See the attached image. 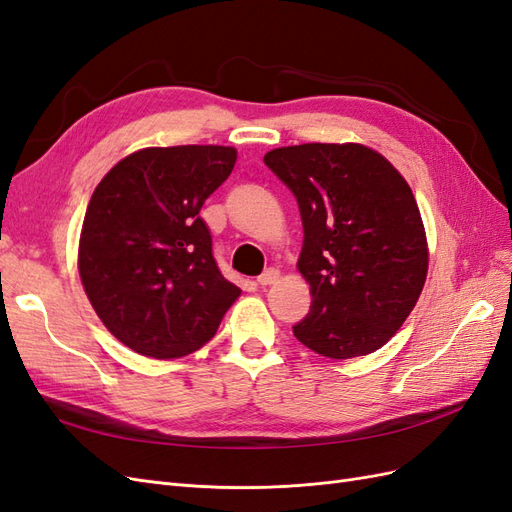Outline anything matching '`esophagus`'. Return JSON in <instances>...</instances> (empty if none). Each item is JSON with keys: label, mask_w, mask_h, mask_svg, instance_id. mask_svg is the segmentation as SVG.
<instances>
[{"label": "esophagus", "mask_w": 512, "mask_h": 512, "mask_svg": "<svg viewBox=\"0 0 512 512\" xmlns=\"http://www.w3.org/2000/svg\"><path fill=\"white\" fill-rule=\"evenodd\" d=\"M277 280H280V269H275V267H269L267 271H262V273L258 275V284H260V286H271V284H275Z\"/></svg>", "instance_id": "34e87169"}]
</instances>
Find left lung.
Here are the masks:
<instances>
[{"label": "left lung", "mask_w": 512, "mask_h": 512, "mask_svg": "<svg viewBox=\"0 0 512 512\" xmlns=\"http://www.w3.org/2000/svg\"><path fill=\"white\" fill-rule=\"evenodd\" d=\"M265 164L303 220L299 271L309 314L292 327L329 359L382 348L410 316L427 277V239L406 179L378 151L346 143L273 149Z\"/></svg>", "instance_id": "obj_1"}]
</instances>
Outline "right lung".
I'll return each instance as SVG.
<instances>
[{
    "mask_svg": "<svg viewBox=\"0 0 512 512\" xmlns=\"http://www.w3.org/2000/svg\"><path fill=\"white\" fill-rule=\"evenodd\" d=\"M235 162L232 147H149L115 164L91 194L81 282L104 327L134 352L175 359L198 350L241 294L200 218Z\"/></svg>",
    "mask_w": 512,
    "mask_h": 512,
    "instance_id": "obj_1",
    "label": "right lung"
}]
</instances>
